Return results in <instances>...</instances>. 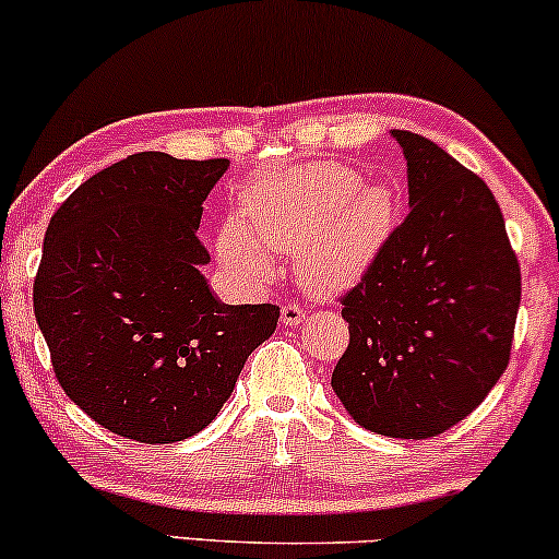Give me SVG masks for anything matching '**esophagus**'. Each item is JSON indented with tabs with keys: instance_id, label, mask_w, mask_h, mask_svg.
<instances>
[{
	"instance_id": "1",
	"label": "esophagus",
	"mask_w": 559,
	"mask_h": 559,
	"mask_svg": "<svg viewBox=\"0 0 559 559\" xmlns=\"http://www.w3.org/2000/svg\"><path fill=\"white\" fill-rule=\"evenodd\" d=\"M301 318H305V310L299 305H294V301L281 307V323L284 325H299Z\"/></svg>"
}]
</instances>
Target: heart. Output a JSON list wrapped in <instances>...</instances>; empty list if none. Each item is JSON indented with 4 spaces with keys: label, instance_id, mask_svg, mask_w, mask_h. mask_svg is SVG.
Masks as SVG:
<instances>
[{
    "label": "heart",
    "instance_id": "1",
    "mask_svg": "<svg viewBox=\"0 0 559 559\" xmlns=\"http://www.w3.org/2000/svg\"><path fill=\"white\" fill-rule=\"evenodd\" d=\"M396 199L386 186H365L355 168L316 163L252 186L241 223L228 221L217 252L247 273L271 271V252L297 254L301 284L331 292L360 275L394 226Z\"/></svg>",
    "mask_w": 559,
    "mask_h": 559
}]
</instances>
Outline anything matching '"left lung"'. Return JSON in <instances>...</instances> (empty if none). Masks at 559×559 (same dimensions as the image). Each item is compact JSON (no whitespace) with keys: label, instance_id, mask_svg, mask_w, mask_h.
Listing matches in <instances>:
<instances>
[{"label":"left lung","instance_id":"8db88e82","mask_svg":"<svg viewBox=\"0 0 559 559\" xmlns=\"http://www.w3.org/2000/svg\"><path fill=\"white\" fill-rule=\"evenodd\" d=\"M391 133L413 207L338 297L349 346L331 386L368 431L431 439L467 418L507 370L521 262L476 173L420 133Z\"/></svg>","mask_w":559,"mask_h":559}]
</instances>
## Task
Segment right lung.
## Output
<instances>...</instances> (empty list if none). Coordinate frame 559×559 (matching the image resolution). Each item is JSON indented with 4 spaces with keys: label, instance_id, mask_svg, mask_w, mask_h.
<instances>
[{
    "label": "right lung",
    "instance_id": "right-lung-1",
    "mask_svg": "<svg viewBox=\"0 0 559 559\" xmlns=\"http://www.w3.org/2000/svg\"><path fill=\"white\" fill-rule=\"evenodd\" d=\"M228 159L139 152L83 181L49 221L36 323L60 386L88 418L141 444L202 431L278 305H223L199 265L202 204Z\"/></svg>",
    "mask_w": 559,
    "mask_h": 559
}]
</instances>
